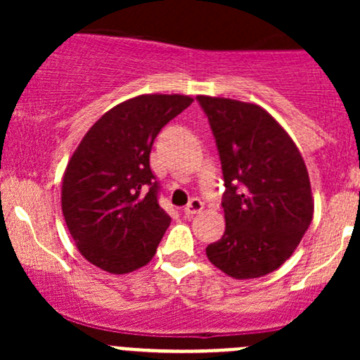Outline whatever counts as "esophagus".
Returning <instances> with one entry per match:
<instances>
[{
	"label": "esophagus",
	"mask_w": 360,
	"mask_h": 360,
	"mask_svg": "<svg viewBox=\"0 0 360 360\" xmlns=\"http://www.w3.org/2000/svg\"><path fill=\"white\" fill-rule=\"evenodd\" d=\"M202 209H203V202L200 198H191L190 203L184 207V214H186V216H193V214L200 212Z\"/></svg>",
	"instance_id": "34e87169"
}]
</instances>
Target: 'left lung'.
Wrapping results in <instances>:
<instances>
[{"label":"left lung","instance_id":"obj_1","mask_svg":"<svg viewBox=\"0 0 360 360\" xmlns=\"http://www.w3.org/2000/svg\"><path fill=\"white\" fill-rule=\"evenodd\" d=\"M216 137L224 176L223 237L210 263L244 281L271 274L300 245L314 217L310 177L281 123L257 104L198 96Z\"/></svg>","mask_w":360,"mask_h":360}]
</instances>
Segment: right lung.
I'll return each mask as SVG.
<instances>
[{"label":"right lung","mask_w":360,"mask_h":360,"mask_svg":"<svg viewBox=\"0 0 360 360\" xmlns=\"http://www.w3.org/2000/svg\"><path fill=\"white\" fill-rule=\"evenodd\" d=\"M193 103L179 94H144L104 112L68 162L64 221L82 256L122 275L151 261L170 216L158 205L150 153L158 132Z\"/></svg>","instance_id":"add662e5"}]
</instances>
